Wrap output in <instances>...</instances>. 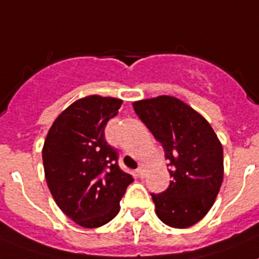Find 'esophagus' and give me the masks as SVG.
<instances>
[{"label":"esophagus","instance_id":"34e87169","mask_svg":"<svg viewBox=\"0 0 259 259\" xmlns=\"http://www.w3.org/2000/svg\"><path fill=\"white\" fill-rule=\"evenodd\" d=\"M136 176H138L139 178H143V176H144V170L141 169V167H139V169L136 170Z\"/></svg>","mask_w":259,"mask_h":259}]
</instances>
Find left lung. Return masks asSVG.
Instances as JSON below:
<instances>
[{
  "instance_id": "left-lung-1",
  "label": "left lung",
  "mask_w": 259,
  "mask_h": 259,
  "mask_svg": "<svg viewBox=\"0 0 259 259\" xmlns=\"http://www.w3.org/2000/svg\"><path fill=\"white\" fill-rule=\"evenodd\" d=\"M134 110L169 160L173 181L151 194L161 222L189 228L211 209L224 176L223 147L209 123L180 99L169 96L134 102Z\"/></svg>"
}]
</instances>
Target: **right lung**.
<instances>
[{
	"instance_id": "add662e5",
	"label": "right lung",
	"mask_w": 259,
	"mask_h": 259,
	"mask_svg": "<svg viewBox=\"0 0 259 259\" xmlns=\"http://www.w3.org/2000/svg\"><path fill=\"white\" fill-rule=\"evenodd\" d=\"M120 99L89 96L64 110L43 147L48 189L61 211L83 228H98L118 215L131 174L118 165V151L105 139Z\"/></svg>"
}]
</instances>
